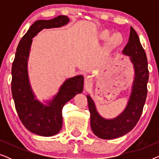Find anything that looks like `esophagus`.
<instances>
[{
	"instance_id": "obj_1",
	"label": "esophagus",
	"mask_w": 159,
	"mask_h": 159,
	"mask_svg": "<svg viewBox=\"0 0 159 159\" xmlns=\"http://www.w3.org/2000/svg\"><path fill=\"white\" fill-rule=\"evenodd\" d=\"M93 84V79L92 77L88 76V77H86L84 78V86H85L86 88H89L92 86Z\"/></svg>"
}]
</instances>
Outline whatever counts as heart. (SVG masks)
Listing matches in <instances>:
<instances>
[{"label": "heart", "instance_id": "obj_1", "mask_svg": "<svg viewBox=\"0 0 159 159\" xmlns=\"http://www.w3.org/2000/svg\"><path fill=\"white\" fill-rule=\"evenodd\" d=\"M110 32L108 31H103L100 35V39L102 40H106L109 38ZM121 40H122V38H121V34L118 33H116L113 34L112 36L110 37V38L108 39V45L111 46H114V45H119V43H121Z\"/></svg>", "mask_w": 159, "mask_h": 159}]
</instances>
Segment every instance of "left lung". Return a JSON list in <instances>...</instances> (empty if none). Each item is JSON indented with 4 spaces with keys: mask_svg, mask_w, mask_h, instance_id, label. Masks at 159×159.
Masks as SVG:
<instances>
[{
    "mask_svg": "<svg viewBox=\"0 0 159 159\" xmlns=\"http://www.w3.org/2000/svg\"><path fill=\"white\" fill-rule=\"evenodd\" d=\"M122 53L129 56L134 73L131 93L123 111L113 119L104 118L98 111L90 95H87L90 113L91 129L95 135L105 140L119 138L131 131L140 119L146 100L149 77L147 57L138 34L132 27L129 41Z\"/></svg>",
    "mask_w": 159,
    "mask_h": 159,
    "instance_id": "left-lung-1",
    "label": "left lung"
}]
</instances>
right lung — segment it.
Returning a JSON list of instances; mask_svg holds the SVG:
<instances>
[{"label":"right lung","instance_id":"right-lung-1","mask_svg":"<svg viewBox=\"0 0 159 159\" xmlns=\"http://www.w3.org/2000/svg\"><path fill=\"white\" fill-rule=\"evenodd\" d=\"M66 16L34 22L21 39L12 64L11 92L17 114L23 125L32 133L43 137L58 134L62 127V108L67 102L83 91L82 75L66 79L58 93L44 103L37 98L29 79L28 60L32 38L43 29L61 27L69 22Z\"/></svg>","mask_w":159,"mask_h":159}]
</instances>
